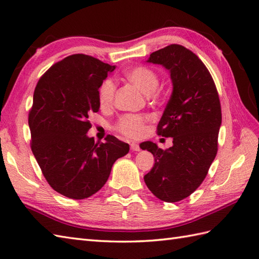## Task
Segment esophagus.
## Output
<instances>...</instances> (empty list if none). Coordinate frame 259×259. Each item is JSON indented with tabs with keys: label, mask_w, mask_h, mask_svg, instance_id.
I'll return each mask as SVG.
<instances>
[{
	"label": "esophagus",
	"mask_w": 259,
	"mask_h": 259,
	"mask_svg": "<svg viewBox=\"0 0 259 259\" xmlns=\"http://www.w3.org/2000/svg\"><path fill=\"white\" fill-rule=\"evenodd\" d=\"M130 149L133 151H140V147L138 144H137V142H131Z\"/></svg>",
	"instance_id": "1"
}]
</instances>
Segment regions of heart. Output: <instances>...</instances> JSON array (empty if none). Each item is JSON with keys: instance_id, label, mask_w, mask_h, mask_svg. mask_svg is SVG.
Segmentation results:
<instances>
[{"instance_id": "1", "label": "heart", "mask_w": 259, "mask_h": 259, "mask_svg": "<svg viewBox=\"0 0 259 259\" xmlns=\"http://www.w3.org/2000/svg\"><path fill=\"white\" fill-rule=\"evenodd\" d=\"M126 79L147 96L151 95L159 84V78L157 73L147 67H137L130 70L126 73ZM114 82L110 79L104 81L100 89H99V102H100V106L104 108L111 106L114 99ZM145 121L146 118L142 117V115L125 114L118 121L117 129L126 137L137 138V137H140L144 134Z\"/></svg>"}]
</instances>
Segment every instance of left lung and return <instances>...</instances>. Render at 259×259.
Returning <instances> with one entry per match:
<instances>
[{"instance_id":"left-lung-1","label":"left lung","mask_w":259,"mask_h":259,"mask_svg":"<svg viewBox=\"0 0 259 259\" xmlns=\"http://www.w3.org/2000/svg\"><path fill=\"white\" fill-rule=\"evenodd\" d=\"M147 62L162 65L172 82L157 126L159 136L172 138V146L162 150L155 142H142L141 149L155 157L144 179L160 200L180 201L200 186L217 155L221 101L205 64L185 47L170 45L152 52Z\"/></svg>"}]
</instances>
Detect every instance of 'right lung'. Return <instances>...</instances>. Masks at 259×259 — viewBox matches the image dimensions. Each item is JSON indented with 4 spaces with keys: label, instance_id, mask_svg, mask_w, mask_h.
<instances>
[{
    "label": "right lung",
    "instance_id": "right-lung-1",
    "mask_svg": "<svg viewBox=\"0 0 259 259\" xmlns=\"http://www.w3.org/2000/svg\"><path fill=\"white\" fill-rule=\"evenodd\" d=\"M115 69L85 54H73L41 76L29 113L31 148L52 188L71 199L100 190L129 145L113 136L88 137L89 115L98 112L99 88Z\"/></svg>",
    "mask_w": 259,
    "mask_h": 259
}]
</instances>
